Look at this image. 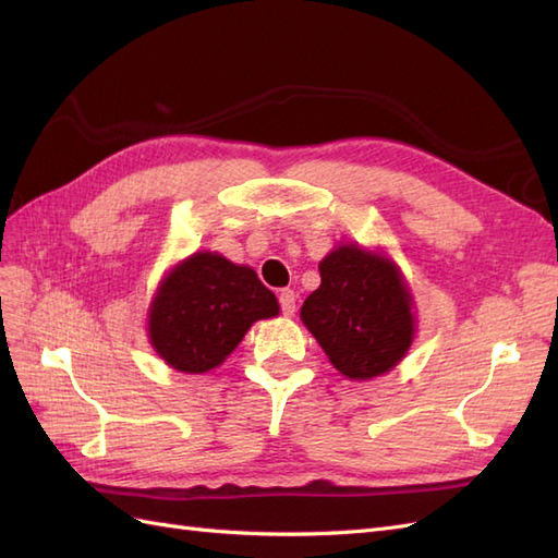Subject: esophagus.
<instances>
[{"instance_id":"34e87169","label":"esophagus","mask_w":558,"mask_h":558,"mask_svg":"<svg viewBox=\"0 0 558 558\" xmlns=\"http://www.w3.org/2000/svg\"><path fill=\"white\" fill-rule=\"evenodd\" d=\"M278 301H280V311L284 315H294V311H296V294H294V290H282L278 294Z\"/></svg>"}]
</instances>
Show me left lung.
I'll list each match as a JSON object with an SVG mask.
<instances>
[{
	"mask_svg": "<svg viewBox=\"0 0 558 558\" xmlns=\"http://www.w3.org/2000/svg\"><path fill=\"white\" fill-rule=\"evenodd\" d=\"M320 288L301 320L343 376L367 380L390 372L413 339L411 294L395 264L341 245L320 262Z\"/></svg>",
	"mask_w": 558,
	"mask_h": 558,
	"instance_id": "8db88e82",
	"label": "left lung"
}]
</instances>
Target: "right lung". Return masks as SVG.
<instances>
[{"label": "right lung", "instance_id": "right-lung-1", "mask_svg": "<svg viewBox=\"0 0 558 558\" xmlns=\"http://www.w3.org/2000/svg\"><path fill=\"white\" fill-rule=\"evenodd\" d=\"M278 315V299L252 268L198 252L170 270L151 304L149 337L170 367L203 374L233 353L252 323Z\"/></svg>", "mask_w": 558, "mask_h": 558}]
</instances>
